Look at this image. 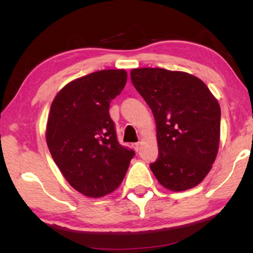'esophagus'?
<instances>
[{
  "label": "esophagus",
  "instance_id": "34e87169",
  "mask_svg": "<svg viewBox=\"0 0 253 253\" xmlns=\"http://www.w3.org/2000/svg\"><path fill=\"white\" fill-rule=\"evenodd\" d=\"M132 146H133V148L134 150H136L137 152L139 151V146H140V143H134V144H132Z\"/></svg>",
  "mask_w": 253,
  "mask_h": 253
}]
</instances>
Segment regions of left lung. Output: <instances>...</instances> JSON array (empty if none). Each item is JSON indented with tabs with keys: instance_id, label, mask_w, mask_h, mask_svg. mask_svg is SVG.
Instances as JSON below:
<instances>
[{
	"instance_id": "1",
	"label": "left lung",
	"mask_w": 253,
	"mask_h": 253,
	"mask_svg": "<svg viewBox=\"0 0 253 253\" xmlns=\"http://www.w3.org/2000/svg\"><path fill=\"white\" fill-rule=\"evenodd\" d=\"M131 82L153 113L159 157L151 170L165 188L184 191L205 178L220 141L221 110L205 83L160 68L133 69Z\"/></svg>"
}]
</instances>
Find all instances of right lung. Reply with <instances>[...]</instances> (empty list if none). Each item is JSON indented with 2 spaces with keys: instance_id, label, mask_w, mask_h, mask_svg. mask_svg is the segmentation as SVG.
<instances>
[{
  "instance_id": "right-lung-1",
  "label": "right lung",
  "mask_w": 253,
  "mask_h": 253,
  "mask_svg": "<svg viewBox=\"0 0 253 253\" xmlns=\"http://www.w3.org/2000/svg\"><path fill=\"white\" fill-rule=\"evenodd\" d=\"M124 70H101L76 79L55 96L46 140L72 188L102 197L119 188L134 151L119 143L109 103L126 83Z\"/></svg>"
}]
</instances>
